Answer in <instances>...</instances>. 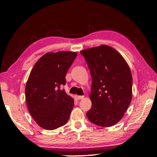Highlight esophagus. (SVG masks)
Listing matches in <instances>:
<instances>
[{"mask_svg":"<svg viewBox=\"0 0 157 157\" xmlns=\"http://www.w3.org/2000/svg\"><path fill=\"white\" fill-rule=\"evenodd\" d=\"M75 98H76L77 100H80V99H82V98H84V96H77V95H76V96H75Z\"/></svg>","mask_w":157,"mask_h":157,"instance_id":"34e87169","label":"esophagus"}]
</instances>
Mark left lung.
<instances>
[{"mask_svg":"<svg viewBox=\"0 0 157 157\" xmlns=\"http://www.w3.org/2000/svg\"><path fill=\"white\" fill-rule=\"evenodd\" d=\"M91 73L92 106L86 116L91 123L102 127L117 124L132 98V76L129 66L117 50L106 45L80 52Z\"/></svg>","mask_w":157,"mask_h":157,"instance_id":"obj_1","label":"left lung"}]
</instances>
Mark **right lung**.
<instances>
[{"mask_svg": "<svg viewBox=\"0 0 157 157\" xmlns=\"http://www.w3.org/2000/svg\"><path fill=\"white\" fill-rule=\"evenodd\" d=\"M71 51L46 53L32 68L25 86L26 104L31 117L41 128L53 130L63 126L74 106V98L60 89L76 59Z\"/></svg>", "mask_w": 157, "mask_h": 157, "instance_id": "add662e5", "label": "right lung"}]
</instances>
